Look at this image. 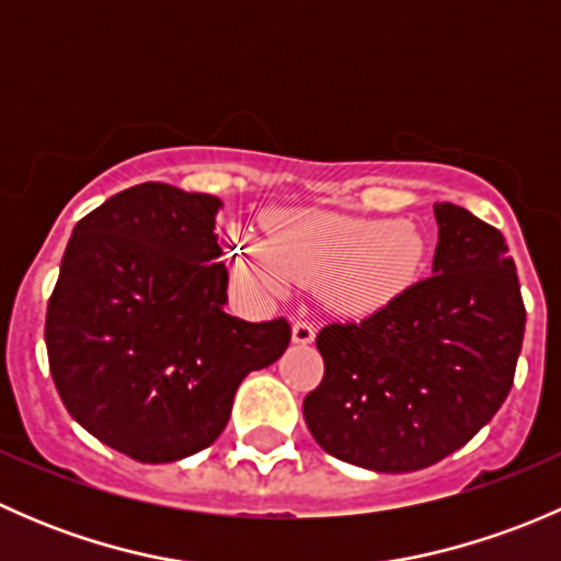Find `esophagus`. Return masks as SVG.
<instances>
[{"label": "esophagus", "instance_id": "esophagus-1", "mask_svg": "<svg viewBox=\"0 0 561 561\" xmlns=\"http://www.w3.org/2000/svg\"><path fill=\"white\" fill-rule=\"evenodd\" d=\"M293 342L296 344H312L314 342V325L309 320L293 322Z\"/></svg>", "mask_w": 561, "mask_h": 561}]
</instances>
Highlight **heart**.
<instances>
[{"instance_id": "b5f03b06", "label": "heart", "mask_w": 561, "mask_h": 561, "mask_svg": "<svg viewBox=\"0 0 561 561\" xmlns=\"http://www.w3.org/2000/svg\"><path fill=\"white\" fill-rule=\"evenodd\" d=\"M230 265L249 285L285 293L290 282L328 276V298L366 312L401 290L421 263V239L390 219L320 208H282L265 219V241L233 236Z\"/></svg>"}]
</instances>
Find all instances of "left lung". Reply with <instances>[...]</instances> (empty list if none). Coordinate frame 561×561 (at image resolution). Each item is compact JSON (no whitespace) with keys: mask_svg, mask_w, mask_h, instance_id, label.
Returning a JSON list of instances; mask_svg holds the SVG:
<instances>
[{"mask_svg":"<svg viewBox=\"0 0 561 561\" xmlns=\"http://www.w3.org/2000/svg\"><path fill=\"white\" fill-rule=\"evenodd\" d=\"M432 276L358 322L317 333L322 382L304 417L325 454L415 472L467 445L513 388L526 309L505 236L437 203Z\"/></svg>","mask_w":561,"mask_h":561,"instance_id":"1","label":"left lung"}]
</instances>
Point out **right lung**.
Returning a JSON list of instances; mask_svg holds the SVG:
<instances>
[{
  "label": "right lung",
  "instance_id": "obj_1",
  "mask_svg": "<svg viewBox=\"0 0 561 561\" xmlns=\"http://www.w3.org/2000/svg\"><path fill=\"white\" fill-rule=\"evenodd\" d=\"M222 201L146 181L81 219L45 312L67 412L107 448L168 463L208 448L233 396L290 344V322L225 312Z\"/></svg>",
  "mask_w": 561,
  "mask_h": 561
}]
</instances>
